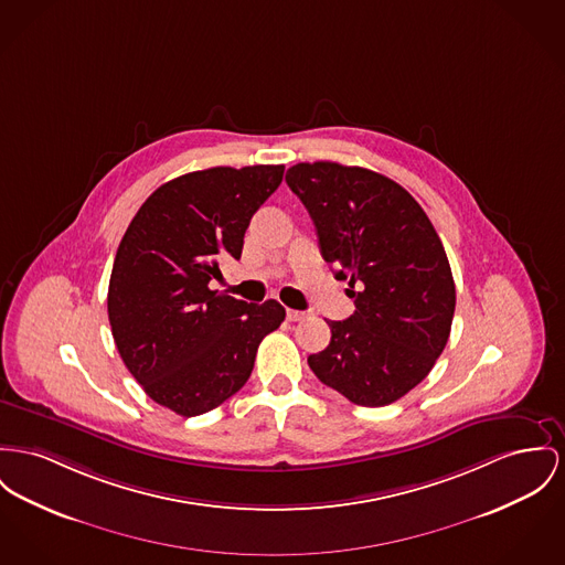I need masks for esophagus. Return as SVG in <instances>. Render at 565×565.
<instances>
[{"mask_svg":"<svg viewBox=\"0 0 565 565\" xmlns=\"http://www.w3.org/2000/svg\"><path fill=\"white\" fill-rule=\"evenodd\" d=\"M287 319L289 321H301V319H306V312L303 310H287Z\"/></svg>","mask_w":565,"mask_h":565,"instance_id":"obj_1","label":"esophagus"}]
</instances>
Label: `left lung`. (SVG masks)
Listing matches in <instances>:
<instances>
[{"instance_id":"8db88e82","label":"left lung","mask_w":565,"mask_h":565,"mask_svg":"<svg viewBox=\"0 0 565 565\" xmlns=\"http://www.w3.org/2000/svg\"><path fill=\"white\" fill-rule=\"evenodd\" d=\"M285 180L355 298L308 366L351 403L385 407L430 373L450 339L456 289L444 244L414 196L371 169L300 162Z\"/></svg>"}]
</instances>
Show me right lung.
<instances>
[{
  "mask_svg": "<svg viewBox=\"0 0 565 565\" xmlns=\"http://www.w3.org/2000/svg\"><path fill=\"white\" fill-rule=\"evenodd\" d=\"M282 164L212 167L153 190L126 228L109 280L117 351L153 403L207 414L248 381L259 342L285 321L276 300L246 303L210 289L223 259L280 186Z\"/></svg>",
  "mask_w": 565,
  "mask_h": 565,
  "instance_id": "right-lung-1",
  "label": "right lung"
}]
</instances>
